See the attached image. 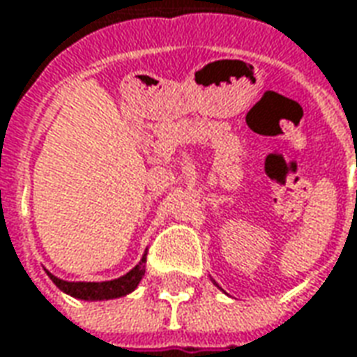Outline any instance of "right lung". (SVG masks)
Instances as JSON below:
<instances>
[{
  "instance_id": "1",
  "label": "right lung",
  "mask_w": 357,
  "mask_h": 357,
  "mask_svg": "<svg viewBox=\"0 0 357 357\" xmlns=\"http://www.w3.org/2000/svg\"><path fill=\"white\" fill-rule=\"evenodd\" d=\"M145 262H147V255L141 258V262L128 271L126 275L118 277L114 281H102V283H84V281H78V283H70V281H63L59 277L51 275L47 271V275L51 277V281L57 284L59 289L66 294H70L74 298L80 300H110V298H120L124 294H130V292L139 284V281L145 275Z\"/></svg>"
}]
</instances>
